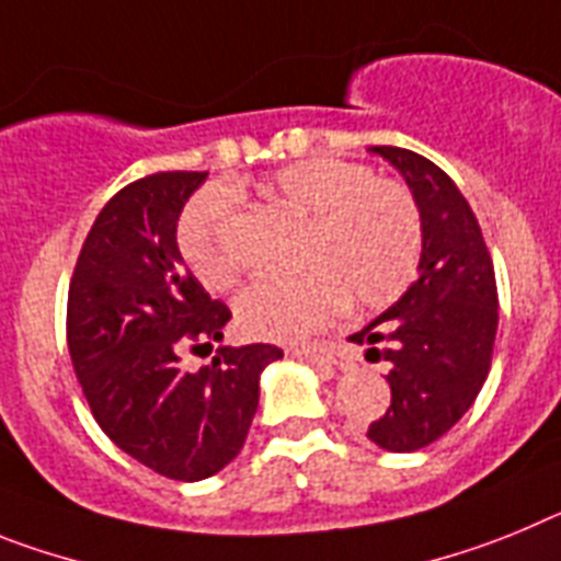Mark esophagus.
I'll return each instance as SVG.
<instances>
[{
  "label": "esophagus",
  "instance_id": "34e87169",
  "mask_svg": "<svg viewBox=\"0 0 561 561\" xmlns=\"http://www.w3.org/2000/svg\"><path fill=\"white\" fill-rule=\"evenodd\" d=\"M287 353L296 355V358H301V362L313 364V367H321V369H333L335 358L330 350L319 347V344H294V347H287Z\"/></svg>",
  "mask_w": 561,
  "mask_h": 561
}]
</instances>
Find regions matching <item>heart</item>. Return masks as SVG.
Wrapping results in <instances>:
<instances>
[{
	"instance_id": "1",
	"label": "heart",
	"mask_w": 561,
	"mask_h": 561,
	"mask_svg": "<svg viewBox=\"0 0 561 561\" xmlns=\"http://www.w3.org/2000/svg\"><path fill=\"white\" fill-rule=\"evenodd\" d=\"M260 194L301 222L299 274L260 279L237 299L242 333L267 341H301L335 319L344 301L383 308L415 279L421 262V211L407 186L375 178L341 158H305L262 180ZM231 197L203 188L178 222V251L208 290H228L240 265L226 245Z\"/></svg>"
}]
</instances>
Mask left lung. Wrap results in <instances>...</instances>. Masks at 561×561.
<instances>
[{
	"mask_svg": "<svg viewBox=\"0 0 561 561\" xmlns=\"http://www.w3.org/2000/svg\"><path fill=\"white\" fill-rule=\"evenodd\" d=\"M369 152L407 180L423 245L412 287L350 341L389 362L392 403L367 437L387 451H417L446 435L483 389L500 319L494 265L474 211L440 165L398 146Z\"/></svg>",
	"mask_w": 561,
	"mask_h": 561,
	"instance_id": "1",
	"label": "left lung"
}]
</instances>
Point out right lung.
<instances>
[{
	"instance_id": "obj_1",
	"label": "right lung",
	"mask_w": 561,
	"mask_h": 561,
	"mask_svg": "<svg viewBox=\"0 0 561 561\" xmlns=\"http://www.w3.org/2000/svg\"><path fill=\"white\" fill-rule=\"evenodd\" d=\"M208 172H158L101 208L67 296V347L92 417L121 451L158 474L197 483L240 455L274 344H222L186 373L180 353L222 341L231 310L178 251L183 206Z\"/></svg>"
}]
</instances>
